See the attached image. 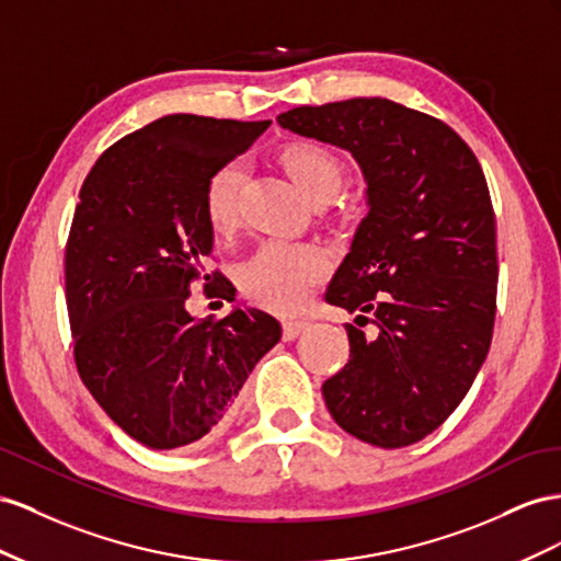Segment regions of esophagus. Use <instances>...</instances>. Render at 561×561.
Returning a JSON list of instances; mask_svg holds the SVG:
<instances>
[{"instance_id":"obj_1","label":"esophagus","mask_w":561,"mask_h":561,"mask_svg":"<svg viewBox=\"0 0 561 561\" xmlns=\"http://www.w3.org/2000/svg\"><path fill=\"white\" fill-rule=\"evenodd\" d=\"M306 329H308V322H284V331H282L284 341L298 339L300 333H306Z\"/></svg>"}]
</instances>
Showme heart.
<instances>
[{"label":"heart","mask_w":561,"mask_h":561,"mask_svg":"<svg viewBox=\"0 0 561 561\" xmlns=\"http://www.w3.org/2000/svg\"><path fill=\"white\" fill-rule=\"evenodd\" d=\"M282 164L312 202H327L341 190L345 167L333 150L314 140H298L282 150ZM244 183L242 159L222 162L204 185V216L211 230L228 234L239 220V195ZM329 259L314 244L265 242L237 270L239 286L255 306L272 312H296L327 277Z\"/></svg>","instance_id":"b5f03b06"}]
</instances>
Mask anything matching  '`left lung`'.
Instances as JSON below:
<instances>
[{"mask_svg":"<svg viewBox=\"0 0 561 561\" xmlns=\"http://www.w3.org/2000/svg\"><path fill=\"white\" fill-rule=\"evenodd\" d=\"M277 122L350 150L369 185V216L324 298L378 331L345 324L350 359L324 380V402L366 444L421 442L491 345L499 251L482 164L449 124L388 99L300 105Z\"/></svg>","mask_w":561,"mask_h":561,"instance_id":"8db88e82","label":"left lung"}]
</instances>
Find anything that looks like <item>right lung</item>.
<instances>
[{"instance_id":"obj_1","label":"right lung","mask_w":561,"mask_h":561,"mask_svg":"<svg viewBox=\"0 0 561 561\" xmlns=\"http://www.w3.org/2000/svg\"><path fill=\"white\" fill-rule=\"evenodd\" d=\"M270 122L167 115L119 138L79 190L66 244V300L79 378L126 435L179 449L222 425L247 376L282 339L272 314L237 308L192 319L211 226L204 185ZM222 298L234 300L220 279Z\"/></svg>"}]
</instances>
